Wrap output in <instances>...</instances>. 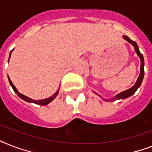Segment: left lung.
<instances>
[{
	"label": "left lung",
	"mask_w": 152,
	"mask_h": 152,
	"mask_svg": "<svg viewBox=\"0 0 152 152\" xmlns=\"http://www.w3.org/2000/svg\"><path fill=\"white\" fill-rule=\"evenodd\" d=\"M123 39H125V40H126L128 42H129V43H131L132 46H134L135 51H136V53H137V55L139 56L140 59V62H141V64H140V76L139 77H138V79H137L136 83H135L134 85L132 86V88H129V89H128V90L125 91H122V92L119 93L118 95H117L115 97H113V99H111L112 101H115V100H118V99H126V98L129 97V96L133 95V94L137 91V89L140 88V86L141 85L142 81H143V79H144V57H143V55H142L141 53L140 52L139 47H138V46H137V42L134 41H132V40H131V39H130L128 36H126V35H124V36H123ZM95 94H97V93H95ZM104 100L107 101L106 99H104ZM111 100H109V101H111Z\"/></svg>",
	"instance_id": "1"
}]
</instances>
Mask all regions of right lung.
Wrapping results in <instances>:
<instances>
[{
	"label": "right lung",
	"instance_id": "1",
	"mask_svg": "<svg viewBox=\"0 0 152 152\" xmlns=\"http://www.w3.org/2000/svg\"><path fill=\"white\" fill-rule=\"evenodd\" d=\"M12 51H13V50H11L10 55H9V59H10L11 53H12ZM9 59H8V61H9ZM8 80H9V83H10L11 86H12V89L14 90V91H15L16 94H17V95L20 98V99H22L23 100H24V101H26V102H33V103L38 104V105H41V106H46V105H47V104L50 103V102H52L53 100L55 98H56V96L58 95V92H59V89H58V90L56 91V93H55L54 95H53L52 96H50V97L48 98V99H42V100L31 99H30V98L27 97V96H25V95H22L21 93L19 92L17 89H16L15 86H14V84L12 83V81H11V80L9 79V77H8Z\"/></svg>",
	"mask_w": 152,
	"mask_h": 152
}]
</instances>
